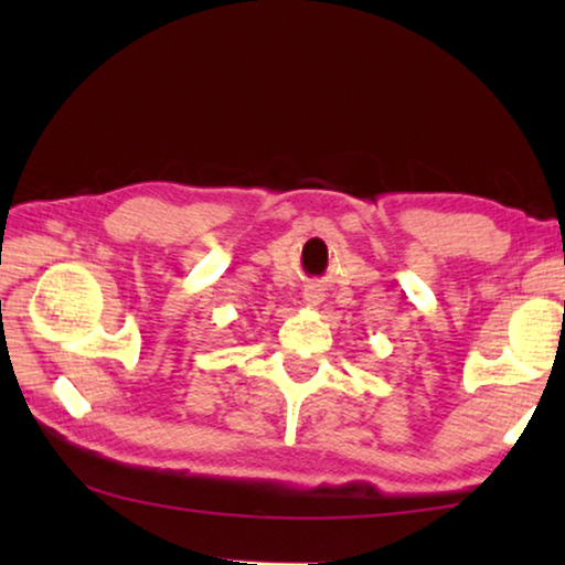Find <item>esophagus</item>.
I'll use <instances>...</instances> for the list:
<instances>
[{"instance_id":"1","label":"esophagus","mask_w":565,"mask_h":565,"mask_svg":"<svg viewBox=\"0 0 565 565\" xmlns=\"http://www.w3.org/2000/svg\"><path fill=\"white\" fill-rule=\"evenodd\" d=\"M303 301L309 306H319L321 303V294L319 291H306L303 294Z\"/></svg>"}]
</instances>
